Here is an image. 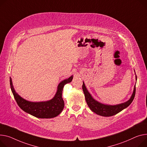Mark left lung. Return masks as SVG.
<instances>
[{
	"instance_id": "1",
	"label": "left lung",
	"mask_w": 147,
	"mask_h": 147,
	"mask_svg": "<svg viewBox=\"0 0 147 147\" xmlns=\"http://www.w3.org/2000/svg\"><path fill=\"white\" fill-rule=\"evenodd\" d=\"M136 80H137V77H136ZM82 89L85 96L86 101L87 102V105L90 107V109L93 112L102 116H111L115 115L122 111L123 109H125L126 107L129 106L134 99L136 92V87L135 86L132 96L131 97L130 99L128 101L119 105H107L100 103L95 100L87 90L84 82L83 83Z\"/></svg>"
}]
</instances>
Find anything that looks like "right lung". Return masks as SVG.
<instances>
[{
	"label": "right lung",
	"instance_id": "1",
	"mask_svg": "<svg viewBox=\"0 0 147 147\" xmlns=\"http://www.w3.org/2000/svg\"><path fill=\"white\" fill-rule=\"evenodd\" d=\"M11 79V78H10ZM73 76L62 81L58 86V90L51 100L42 102L27 101L19 96L14 90L11 79H10L11 89L14 98L21 108L25 112L38 118H52L58 116L63 111L64 102L62 98V92L64 85L72 81Z\"/></svg>",
	"mask_w": 147,
	"mask_h": 147
}]
</instances>
